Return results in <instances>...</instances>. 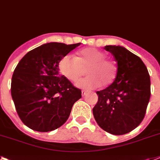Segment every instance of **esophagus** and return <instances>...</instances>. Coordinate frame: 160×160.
Listing matches in <instances>:
<instances>
[{
    "mask_svg": "<svg viewBox=\"0 0 160 160\" xmlns=\"http://www.w3.org/2000/svg\"><path fill=\"white\" fill-rule=\"evenodd\" d=\"M88 93H89V92L86 91V90H82V92H81V94H82V96H85Z\"/></svg>",
    "mask_w": 160,
    "mask_h": 160,
    "instance_id": "1",
    "label": "esophagus"
}]
</instances>
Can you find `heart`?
Instances as JSON below:
<instances>
[{"instance_id":"obj_1","label":"heart","mask_w":160,"mask_h":160,"mask_svg":"<svg viewBox=\"0 0 160 160\" xmlns=\"http://www.w3.org/2000/svg\"><path fill=\"white\" fill-rule=\"evenodd\" d=\"M105 57L104 53L98 49H83L76 58L71 55L63 57L59 62V70L67 80L73 82L77 81L87 70L89 76L76 84L83 89H94L101 83L108 85L115 79L117 67L112 61Z\"/></svg>"}]
</instances>
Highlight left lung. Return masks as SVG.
Listing matches in <instances>:
<instances>
[{
    "label": "left lung",
    "instance_id": "1",
    "mask_svg": "<svg viewBox=\"0 0 160 160\" xmlns=\"http://www.w3.org/2000/svg\"><path fill=\"white\" fill-rule=\"evenodd\" d=\"M117 62L113 83L97 91L93 108L98 125L112 135H124L138 127L145 118L150 98V77L141 59L120 46L104 48Z\"/></svg>",
    "mask_w": 160,
    "mask_h": 160
}]
</instances>
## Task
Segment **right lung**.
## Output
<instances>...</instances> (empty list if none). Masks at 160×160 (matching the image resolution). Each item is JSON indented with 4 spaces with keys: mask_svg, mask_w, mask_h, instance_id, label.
I'll return each mask as SVG.
<instances>
[{
    "mask_svg": "<svg viewBox=\"0 0 160 160\" xmlns=\"http://www.w3.org/2000/svg\"><path fill=\"white\" fill-rule=\"evenodd\" d=\"M80 44H43L29 51L15 67L11 96L20 120L30 129H58L81 98V90L59 74L60 61Z\"/></svg>",
    "mask_w": 160,
    "mask_h": 160,
    "instance_id": "1",
    "label": "right lung"
}]
</instances>
